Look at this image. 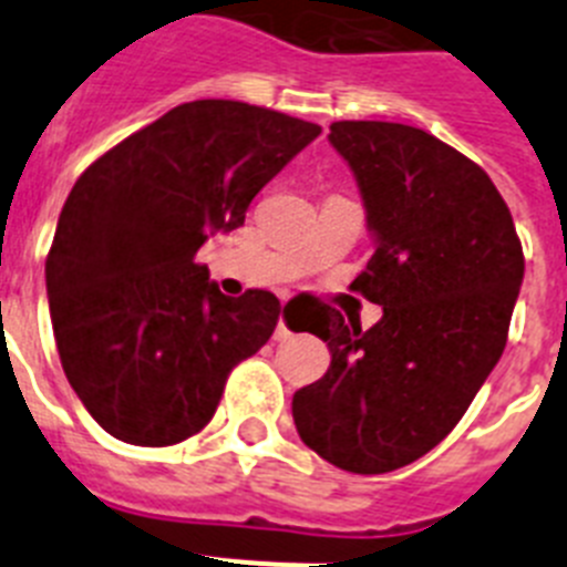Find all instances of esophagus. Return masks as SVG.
<instances>
[{
  "label": "esophagus",
  "instance_id": "esophagus-1",
  "mask_svg": "<svg viewBox=\"0 0 567 567\" xmlns=\"http://www.w3.org/2000/svg\"><path fill=\"white\" fill-rule=\"evenodd\" d=\"M289 338V327H287V320L278 318V329H275V340H284Z\"/></svg>",
  "mask_w": 567,
  "mask_h": 567
}]
</instances>
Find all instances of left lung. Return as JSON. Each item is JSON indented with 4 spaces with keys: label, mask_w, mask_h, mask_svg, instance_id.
Returning a JSON list of instances; mask_svg holds the SVG:
<instances>
[{
    "label": "left lung",
    "mask_w": 567,
    "mask_h": 567,
    "mask_svg": "<svg viewBox=\"0 0 567 567\" xmlns=\"http://www.w3.org/2000/svg\"><path fill=\"white\" fill-rule=\"evenodd\" d=\"M374 252L352 287L383 307L372 329L320 307L327 374L298 389L300 440L352 474H385L432 452L497 365L525 258L483 167L425 130L334 122Z\"/></svg>",
    "instance_id": "left-lung-1"
}]
</instances>
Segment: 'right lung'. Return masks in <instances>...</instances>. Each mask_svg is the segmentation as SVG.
<instances>
[{"label": "right lung", "mask_w": 567, "mask_h": 567, "mask_svg": "<svg viewBox=\"0 0 567 567\" xmlns=\"http://www.w3.org/2000/svg\"><path fill=\"white\" fill-rule=\"evenodd\" d=\"M320 127L202 99L115 144L70 189L44 260L62 369L115 440L173 445L213 420L229 372L267 343L280 303L227 298L195 252L233 233Z\"/></svg>", "instance_id": "obj_1"}]
</instances>
